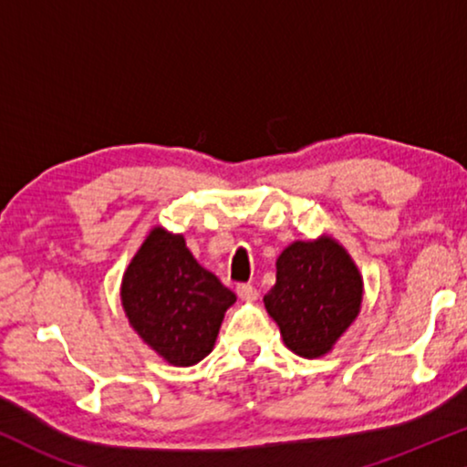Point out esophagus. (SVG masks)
Segmentation results:
<instances>
[{
    "mask_svg": "<svg viewBox=\"0 0 467 467\" xmlns=\"http://www.w3.org/2000/svg\"><path fill=\"white\" fill-rule=\"evenodd\" d=\"M236 296H239L243 302H254L258 298V292H255V287L252 284H241L236 285Z\"/></svg>",
    "mask_w": 467,
    "mask_h": 467,
    "instance_id": "obj_1",
    "label": "esophagus"
}]
</instances>
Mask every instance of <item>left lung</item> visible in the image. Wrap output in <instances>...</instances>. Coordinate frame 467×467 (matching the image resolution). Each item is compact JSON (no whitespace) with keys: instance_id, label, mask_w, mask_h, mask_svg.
Here are the masks:
<instances>
[{"instance_id":"obj_1","label":"left lung","mask_w":467,"mask_h":467,"mask_svg":"<svg viewBox=\"0 0 467 467\" xmlns=\"http://www.w3.org/2000/svg\"><path fill=\"white\" fill-rule=\"evenodd\" d=\"M277 284L265 296L285 347L300 358H324L362 308L364 279L349 252L330 234L294 241L279 254Z\"/></svg>"}]
</instances>
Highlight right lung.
Here are the masks:
<instances>
[{
    "mask_svg": "<svg viewBox=\"0 0 467 467\" xmlns=\"http://www.w3.org/2000/svg\"><path fill=\"white\" fill-rule=\"evenodd\" d=\"M129 324L171 366H194L212 353L236 296L202 268L183 234L154 226L122 275Z\"/></svg>",
    "mask_w": 467,
    "mask_h": 467,
    "instance_id": "add662e5",
    "label": "right lung"
}]
</instances>
